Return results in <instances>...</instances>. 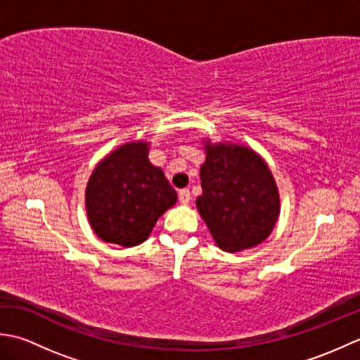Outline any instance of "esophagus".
Instances as JSON below:
<instances>
[{
  "mask_svg": "<svg viewBox=\"0 0 360 360\" xmlns=\"http://www.w3.org/2000/svg\"><path fill=\"white\" fill-rule=\"evenodd\" d=\"M190 200H192V193H190L188 188L179 190V202L181 204H188Z\"/></svg>",
  "mask_w": 360,
  "mask_h": 360,
  "instance_id": "esophagus-1",
  "label": "esophagus"
}]
</instances>
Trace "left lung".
<instances>
[{"label": "left lung", "mask_w": 360, "mask_h": 360, "mask_svg": "<svg viewBox=\"0 0 360 360\" xmlns=\"http://www.w3.org/2000/svg\"><path fill=\"white\" fill-rule=\"evenodd\" d=\"M204 143L198 212L219 249L240 252L258 246L280 215V195L269 167L243 145Z\"/></svg>", "instance_id": "1"}]
</instances>
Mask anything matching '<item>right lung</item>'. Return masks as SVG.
Instances as JSON below:
<instances>
[{
	"mask_svg": "<svg viewBox=\"0 0 360 360\" xmlns=\"http://www.w3.org/2000/svg\"><path fill=\"white\" fill-rule=\"evenodd\" d=\"M178 195L148 160V143L120 145L89 176L85 204L91 229L105 243L133 248L148 238Z\"/></svg>",
	"mask_w": 360,
	"mask_h": 360,
	"instance_id": "add662e5",
	"label": "right lung"
}]
</instances>
